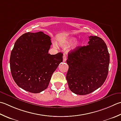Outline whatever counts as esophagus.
I'll list each match as a JSON object with an SVG mask.
<instances>
[{
	"instance_id": "esophagus-1",
	"label": "esophagus",
	"mask_w": 121,
	"mask_h": 121,
	"mask_svg": "<svg viewBox=\"0 0 121 121\" xmlns=\"http://www.w3.org/2000/svg\"><path fill=\"white\" fill-rule=\"evenodd\" d=\"M66 60H67V56H66L65 54H64V56H63V62H65Z\"/></svg>"
}]
</instances>
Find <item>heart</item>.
Wrapping results in <instances>:
<instances>
[{
    "mask_svg": "<svg viewBox=\"0 0 121 121\" xmlns=\"http://www.w3.org/2000/svg\"><path fill=\"white\" fill-rule=\"evenodd\" d=\"M75 40H76V38H74V37H70L69 39H68L67 40H65V41L60 42V44L61 45V46H67V45L71 44L73 43H74V42L75 41ZM79 44H80V42H76V43L75 44L74 47H77V46H79ZM54 46L56 47V44H54Z\"/></svg>",
    "mask_w": 121,
    "mask_h": 121,
    "instance_id": "1",
    "label": "heart"
}]
</instances>
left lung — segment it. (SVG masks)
<instances>
[{"label":"left lung","instance_id":"8db88e82","mask_svg":"<svg viewBox=\"0 0 121 121\" xmlns=\"http://www.w3.org/2000/svg\"><path fill=\"white\" fill-rule=\"evenodd\" d=\"M89 38L88 45L70 52L67 60L69 87L78 95H86L99 89L108 74L110 54L106 43L99 37Z\"/></svg>","mask_w":121,"mask_h":121}]
</instances>
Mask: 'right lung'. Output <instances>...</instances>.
I'll use <instances>...</instances> for the list:
<instances>
[{"label": "right lung", "mask_w": 121, "mask_h": 121, "mask_svg": "<svg viewBox=\"0 0 121 121\" xmlns=\"http://www.w3.org/2000/svg\"><path fill=\"white\" fill-rule=\"evenodd\" d=\"M51 38L43 32H27L16 40L11 51L10 67L18 86L38 93L48 87L54 71L63 61V53H48Z\"/></svg>", "instance_id": "add662e5"}]
</instances>
